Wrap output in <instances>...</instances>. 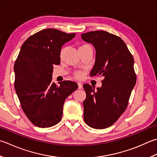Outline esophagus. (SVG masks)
<instances>
[{
  "mask_svg": "<svg viewBox=\"0 0 157 157\" xmlns=\"http://www.w3.org/2000/svg\"><path fill=\"white\" fill-rule=\"evenodd\" d=\"M78 88H79V89H82V88H83L82 83H80V82H78Z\"/></svg>",
  "mask_w": 157,
  "mask_h": 157,
  "instance_id": "1",
  "label": "esophagus"
}]
</instances>
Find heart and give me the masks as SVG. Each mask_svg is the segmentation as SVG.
Here are the masks:
<instances>
[{"label":"heart","instance_id":"obj_1","mask_svg":"<svg viewBox=\"0 0 157 157\" xmlns=\"http://www.w3.org/2000/svg\"><path fill=\"white\" fill-rule=\"evenodd\" d=\"M88 46H90L89 45L87 44H84V45H81L79 48H86V47H88ZM65 53V48H63L60 51V58H63V57L64 56V54ZM83 76H84V73L82 72H77L75 73V77L77 79H81L83 78Z\"/></svg>","mask_w":157,"mask_h":157}]
</instances>
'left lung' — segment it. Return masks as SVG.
Wrapping results in <instances>:
<instances>
[{
  "mask_svg": "<svg viewBox=\"0 0 157 157\" xmlns=\"http://www.w3.org/2000/svg\"><path fill=\"white\" fill-rule=\"evenodd\" d=\"M81 36L96 50L90 75L104 77L101 87L95 91L90 85H83L86 93L84 120L89 127L102 129L116 122L127 107L136 83L134 59L123 40L113 34L95 30Z\"/></svg>",
  "mask_w": 157,
  "mask_h": 157,
  "instance_id": "8db88e82",
  "label": "left lung"
}]
</instances>
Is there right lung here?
<instances>
[{
	"label": "right lung",
	"instance_id": "right-lung-1",
	"mask_svg": "<svg viewBox=\"0 0 157 157\" xmlns=\"http://www.w3.org/2000/svg\"><path fill=\"white\" fill-rule=\"evenodd\" d=\"M75 33L47 29L29 36L14 64L15 92L22 110L33 124L50 127L63 116L66 98L78 88L72 81L52 82L53 65L60 63V50Z\"/></svg>",
	"mask_w": 157,
	"mask_h": 157
}]
</instances>
